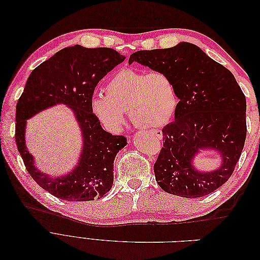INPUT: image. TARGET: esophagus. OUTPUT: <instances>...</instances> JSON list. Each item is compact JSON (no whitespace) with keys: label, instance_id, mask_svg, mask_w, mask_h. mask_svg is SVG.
Wrapping results in <instances>:
<instances>
[{"label":"esophagus","instance_id":"1","mask_svg":"<svg viewBox=\"0 0 260 260\" xmlns=\"http://www.w3.org/2000/svg\"><path fill=\"white\" fill-rule=\"evenodd\" d=\"M154 135L156 136L157 139H159V140L162 139V132H161L160 130H155V131H154Z\"/></svg>","mask_w":260,"mask_h":260}]
</instances>
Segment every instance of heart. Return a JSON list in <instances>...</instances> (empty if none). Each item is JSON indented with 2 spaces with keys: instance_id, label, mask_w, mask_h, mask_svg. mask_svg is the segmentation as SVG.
Listing matches in <instances>:
<instances>
[{
  "instance_id": "heart-1",
  "label": "heart",
  "mask_w": 260,
  "mask_h": 260,
  "mask_svg": "<svg viewBox=\"0 0 260 260\" xmlns=\"http://www.w3.org/2000/svg\"><path fill=\"white\" fill-rule=\"evenodd\" d=\"M105 96L92 101V109L109 130L119 129L123 113L139 128L157 129L166 125L178 106L176 84L164 72L123 69L105 85Z\"/></svg>"
}]
</instances>
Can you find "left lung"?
<instances>
[{
	"label": "left lung",
	"mask_w": 260,
	"mask_h": 260,
	"mask_svg": "<svg viewBox=\"0 0 260 260\" xmlns=\"http://www.w3.org/2000/svg\"><path fill=\"white\" fill-rule=\"evenodd\" d=\"M137 61L171 77L180 100L175 120L162 129L164 147L154 165L155 179L165 192L181 198L206 196L233 174L246 139V99L229 69L198 45L138 51ZM201 149H214L222 166L199 172L191 161Z\"/></svg>",
	"instance_id": "obj_1"
}]
</instances>
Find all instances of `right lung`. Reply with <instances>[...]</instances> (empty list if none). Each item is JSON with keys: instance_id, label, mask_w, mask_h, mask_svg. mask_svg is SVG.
I'll use <instances>...</instances> for the list:
<instances>
[{"instance_id": "1", "label": "right lung", "mask_w": 260, "mask_h": 260, "mask_svg": "<svg viewBox=\"0 0 260 260\" xmlns=\"http://www.w3.org/2000/svg\"><path fill=\"white\" fill-rule=\"evenodd\" d=\"M109 48H65L43 61L30 74L17 102L15 140L26 169L36 182L55 198L69 202L102 199L114 182V160L127 145L123 136H113L102 128L93 114L94 89L107 73L124 60ZM56 104L72 108L82 129L84 146L80 162L67 175L51 178L35 168L26 149V119Z\"/></svg>"}]
</instances>
